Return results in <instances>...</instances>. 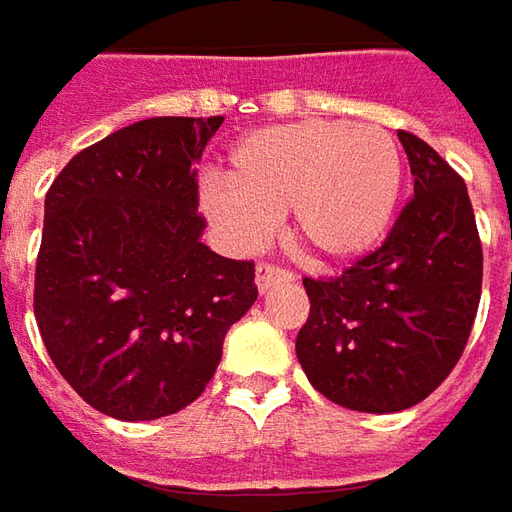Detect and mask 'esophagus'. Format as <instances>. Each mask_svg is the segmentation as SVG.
<instances>
[{
  "mask_svg": "<svg viewBox=\"0 0 512 512\" xmlns=\"http://www.w3.org/2000/svg\"><path fill=\"white\" fill-rule=\"evenodd\" d=\"M292 273L290 270H284V267H278V264H270V262H262L256 264V287L262 292L273 290L276 284H290L292 281Z\"/></svg>",
  "mask_w": 512,
  "mask_h": 512,
  "instance_id": "esophagus-1",
  "label": "esophagus"
}]
</instances>
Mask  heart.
<instances>
[{
    "mask_svg": "<svg viewBox=\"0 0 512 512\" xmlns=\"http://www.w3.org/2000/svg\"><path fill=\"white\" fill-rule=\"evenodd\" d=\"M401 178V150L387 130L306 119L245 136L228 161V183H206L200 206L239 248L259 245L278 214L290 211L301 253L351 262L387 234Z\"/></svg>",
    "mask_w": 512,
    "mask_h": 512,
    "instance_id": "b5f03b06",
    "label": "heart"
}]
</instances>
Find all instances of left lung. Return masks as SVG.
<instances>
[{
  "instance_id": "1",
  "label": "left lung",
  "mask_w": 512,
  "mask_h": 512,
  "mask_svg": "<svg viewBox=\"0 0 512 512\" xmlns=\"http://www.w3.org/2000/svg\"><path fill=\"white\" fill-rule=\"evenodd\" d=\"M415 195L379 248L334 278H303L295 354L317 393L357 412L424 401L463 357L482 295V242L463 178L398 130Z\"/></svg>"
}]
</instances>
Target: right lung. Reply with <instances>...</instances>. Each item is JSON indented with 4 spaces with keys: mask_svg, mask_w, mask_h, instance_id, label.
<instances>
[{
    "mask_svg": "<svg viewBox=\"0 0 512 512\" xmlns=\"http://www.w3.org/2000/svg\"><path fill=\"white\" fill-rule=\"evenodd\" d=\"M222 116H155L74 155L44 200L35 323L74 393L119 421L195 401L259 290L200 242L195 164Z\"/></svg>",
    "mask_w": 512,
    "mask_h": 512,
    "instance_id": "add662e5",
    "label": "right lung"
}]
</instances>
